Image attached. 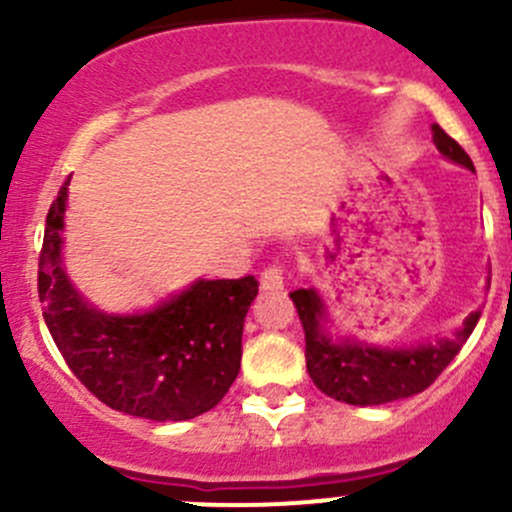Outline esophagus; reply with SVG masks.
Instances as JSON below:
<instances>
[{
    "mask_svg": "<svg viewBox=\"0 0 512 512\" xmlns=\"http://www.w3.org/2000/svg\"><path fill=\"white\" fill-rule=\"evenodd\" d=\"M260 285L262 289H267V292H275V289L285 287V270H282V265L265 267L260 275Z\"/></svg>",
    "mask_w": 512,
    "mask_h": 512,
    "instance_id": "obj_1",
    "label": "esophagus"
}]
</instances>
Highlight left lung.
<instances>
[{
    "instance_id": "1",
    "label": "left lung",
    "mask_w": 512,
    "mask_h": 512,
    "mask_svg": "<svg viewBox=\"0 0 512 512\" xmlns=\"http://www.w3.org/2000/svg\"><path fill=\"white\" fill-rule=\"evenodd\" d=\"M431 131L433 143L443 156L473 170V160L468 158V153L441 126H431ZM289 297L297 307L304 329V342H307L304 356H307V371L314 386L322 394L352 406L389 404V401L426 391L456 359L480 317V309L471 312L451 339H438L436 344H421L411 349H379L334 342L324 329V322H327L324 304L314 289H294Z\"/></svg>"
}]
</instances>
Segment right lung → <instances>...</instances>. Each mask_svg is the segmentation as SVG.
Returning <instances> with one entry per match:
<instances>
[{
  "label": "right lung",
  "instance_id": "add662e5",
  "mask_svg": "<svg viewBox=\"0 0 512 512\" xmlns=\"http://www.w3.org/2000/svg\"><path fill=\"white\" fill-rule=\"evenodd\" d=\"M66 190L69 180L46 215L39 299L76 379L113 411L151 421H188L218 406L240 371L255 277L198 280L148 312H101L76 292L61 262Z\"/></svg>",
  "mask_w": 512,
  "mask_h": 512
}]
</instances>
